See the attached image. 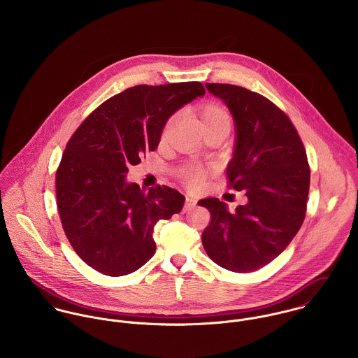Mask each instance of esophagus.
<instances>
[{
	"mask_svg": "<svg viewBox=\"0 0 358 358\" xmlns=\"http://www.w3.org/2000/svg\"><path fill=\"white\" fill-rule=\"evenodd\" d=\"M197 205V199H194V197H186V200H185V206H183V212H187V210H190L192 208H194Z\"/></svg>",
	"mask_w": 358,
	"mask_h": 358,
	"instance_id": "obj_1",
	"label": "esophagus"
}]
</instances>
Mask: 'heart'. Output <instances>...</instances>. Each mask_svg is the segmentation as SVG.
Here are the masks:
<instances>
[{
	"mask_svg": "<svg viewBox=\"0 0 358 358\" xmlns=\"http://www.w3.org/2000/svg\"><path fill=\"white\" fill-rule=\"evenodd\" d=\"M200 121H201L203 129L230 128L231 115L229 110L220 103L206 102L201 107ZM205 178H206V172L204 169L199 166H190L185 172L183 180L190 189H199L204 183Z\"/></svg>",
	"mask_w": 358,
	"mask_h": 358,
	"instance_id": "obj_1",
	"label": "heart"
}]
</instances>
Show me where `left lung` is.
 I'll return each mask as SVG.
<instances>
[{
    "mask_svg": "<svg viewBox=\"0 0 358 358\" xmlns=\"http://www.w3.org/2000/svg\"><path fill=\"white\" fill-rule=\"evenodd\" d=\"M229 107L236 122L229 187L247 192L248 203L230 213L217 199L199 204L210 212L203 231L208 256L220 267L254 271L280 255L306 216L310 166L289 117L267 98L230 84H205Z\"/></svg>",
    "mask_w": 358,
    "mask_h": 358,
    "instance_id": "left-lung-1",
    "label": "left lung"
}]
</instances>
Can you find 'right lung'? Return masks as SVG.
Segmentation results:
<instances>
[{"label": "right lung", "mask_w": 358, "mask_h": 358, "mask_svg": "<svg viewBox=\"0 0 358 358\" xmlns=\"http://www.w3.org/2000/svg\"><path fill=\"white\" fill-rule=\"evenodd\" d=\"M203 95L197 81L131 87L95 108L67 142L57 209L69 243L92 268L118 277L152 259L155 223L179 213L185 197L159 185L145 192L125 175L157 149L168 118Z\"/></svg>", "instance_id": "add662e5"}]
</instances>
